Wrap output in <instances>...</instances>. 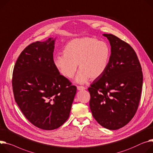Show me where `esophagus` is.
Returning a JSON list of instances; mask_svg holds the SVG:
<instances>
[{"label":"esophagus","mask_w":153,"mask_h":153,"mask_svg":"<svg viewBox=\"0 0 153 153\" xmlns=\"http://www.w3.org/2000/svg\"><path fill=\"white\" fill-rule=\"evenodd\" d=\"M86 88L84 86H77V89L78 90H84Z\"/></svg>","instance_id":"esophagus-1"}]
</instances>
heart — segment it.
<instances>
[{
  "label": "heart",
  "mask_w": 153,
  "mask_h": 153,
  "mask_svg": "<svg viewBox=\"0 0 153 153\" xmlns=\"http://www.w3.org/2000/svg\"><path fill=\"white\" fill-rule=\"evenodd\" d=\"M111 56L108 45L93 37H83L70 41L64 47V54L54 56L53 63L60 74L67 78L74 76L78 67V83L96 79L107 70Z\"/></svg>",
  "instance_id": "1"
}]
</instances>
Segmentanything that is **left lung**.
I'll return each mask as SVG.
<instances>
[{"mask_svg":"<svg viewBox=\"0 0 153 153\" xmlns=\"http://www.w3.org/2000/svg\"><path fill=\"white\" fill-rule=\"evenodd\" d=\"M110 41L111 56L104 74L88 88L93 117L103 127L119 129L135 114L143 86V74L131 46L112 34H103Z\"/></svg>","mask_w":153,"mask_h":153,"instance_id":"1","label":"left lung"}]
</instances>
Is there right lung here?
<instances>
[{"instance_id": "right-lung-1", "label": "right lung", "mask_w": 153, "mask_h": 153, "mask_svg": "<svg viewBox=\"0 0 153 153\" xmlns=\"http://www.w3.org/2000/svg\"><path fill=\"white\" fill-rule=\"evenodd\" d=\"M53 38L33 42L14 66L15 102L27 120L43 130H54L68 118L76 87L60 74L53 63Z\"/></svg>"}]
</instances>
